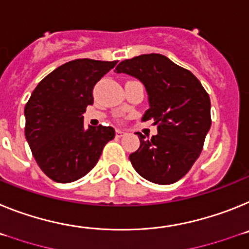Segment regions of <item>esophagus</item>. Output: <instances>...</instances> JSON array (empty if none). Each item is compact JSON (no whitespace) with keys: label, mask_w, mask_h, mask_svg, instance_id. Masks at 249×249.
I'll list each match as a JSON object with an SVG mask.
<instances>
[{"label":"esophagus","mask_w":249,"mask_h":249,"mask_svg":"<svg viewBox=\"0 0 249 249\" xmlns=\"http://www.w3.org/2000/svg\"><path fill=\"white\" fill-rule=\"evenodd\" d=\"M125 134L126 133H125L124 130H120V129H118V130H116V137L118 138H122L123 135H125Z\"/></svg>","instance_id":"34e87169"}]
</instances>
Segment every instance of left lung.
Returning a JSON list of instances; mask_svg holds the SVG:
<instances>
[{
	"instance_id": "1",
	"label": "left lung",
	"mask_w": 249,
	"mask_h": 249,
	"mask_svg": "<svg viewBox=\"0 0 249 249\" xmlns=\"http://www.w3.org/2000/svg\"><path fill=\"white\" fill-rule=\"evenodd\" d=\"M144 84L149 109L142 120H153L158 134L138 133L140 146L129 155L134 169L146 180L172 184L187 174L199 158L211 129V100L193 73L160 53L135 56L116 66Z\"/></svg>"
}]
</instances>
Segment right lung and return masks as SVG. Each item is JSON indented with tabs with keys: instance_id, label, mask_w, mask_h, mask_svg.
Masks as SVG:
<instances>
[{
	"instance_id": "1",
	"label": "right lung",
	"mask_w": 249,
	"mask_h": 249,
	"mask_svg": "<svg viewBox=\"0 0 249 249\" xmlns=\"http://www.w3.org/2000/svg\"><path fill=\"white\" fill-rule=\"evenodd\" d=\"M118 61L76 59L41 80L25 107V137L41 170L57 183L83 178L114 139L111 126L84 127L88 105L99 80Z\"/></svg>"
}]
</instances>
